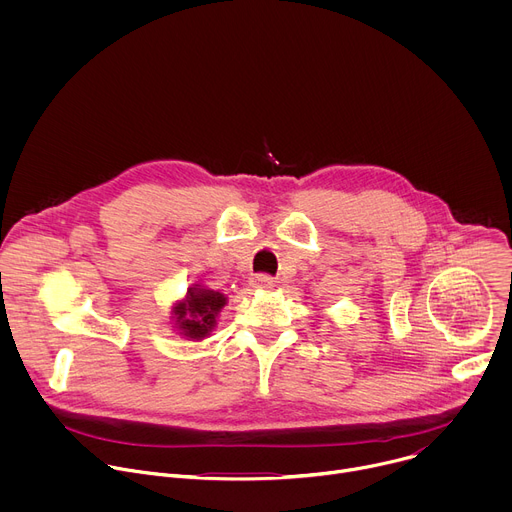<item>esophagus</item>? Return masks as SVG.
<instances>
[{
  "mask_svg": "<svg viewBox=\"0 0 512 512\" xmlns=\"http://www.w3.org/2000/svg\"><path fill=\"white\" fill-rule=\"evenodd\" d=\"M251 285L253 287H261V289H273L277 285V281L273 277H269V275H255L251 279Z\"/></svg>",
  "mask_w": 512,
  "mask_h": 512,
  "instance_id": "1",
  "label": "esophagus"
}]
</instances>
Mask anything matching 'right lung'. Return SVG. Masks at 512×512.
Returning <instances> with one entry per match:
<instances>
[{"mask_svg":"<svg viewBox=\"0 0 512 512\" xmlns=\"http://www.w3.org/2000/svg\"><path fill=\"white\" fill-rule=\"evenodd\" d=\"M229 304V298L221 291L194 283L186 296L172 306L170 324L186 340H204L216 328V318Z\"/></svg>","mask_w":512,"mask_h":512,"instance_id":"add662e5","label":"right lung"}]
</instances>
